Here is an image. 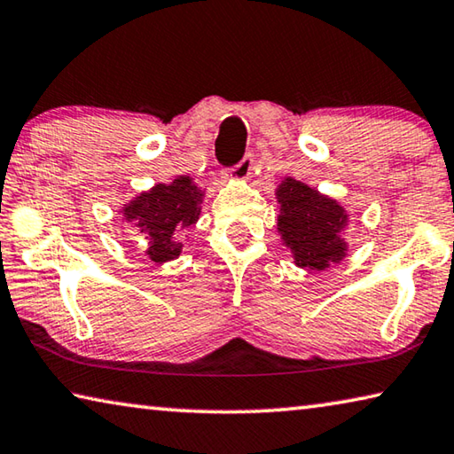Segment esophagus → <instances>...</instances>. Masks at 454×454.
I'll return each instance as SVG.
<instances>
[{
    "instance_id": "esophagus-1",
    "label": "esophagus",
    "mask_w": 454,
    "mask_h": 454,
    "mask_svg": "<svg viewBox=\"0 0 454 454\" xmlns=\"http://www.w3.org/2000/svg\"><path fill=\"white\" fill-rule=\"evenodd\" d=\"M252 168H254V158H252V153H246L240 162L224 172V176H226V178H232V180H248L250 174H252Z\"/></svg>"
}]
</instances>
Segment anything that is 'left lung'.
Here are the masks:
<instances>
[{
    "label": "left lung",
    "instance_id": "8db88e82",
    "mask_svg": "<svg viewBox=\"0 0 454 454\" xmlns=\"http://www.w3.org/2000/svg\"><path fill=\"white\" fill-rule=\"evenodd\" d=\"M276 196L280 202L278 232L298 266L325 270L330 262L342 260L347 252L342 238L347 212L336 200L318 194L294 178L284 180Z\"/></svg>",
    "mask_w": 454,
    "mask_h": 454
}]
</instances>
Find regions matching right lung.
Returning <instances> with one entry per match:
<instances>
[{"label":"right lung","instance_id":"obj_1","mask_svg":"<svg viewBox=\"0 0 454 454\" xmlns=\"http://www.w3.org/2000/svg\"><path fill=\"white\" fill-rule=\"evenodd\" d=\"M204 192L188 176L172 184H156L150 192L124 206L126 220L148 238L145 254L152 262H168L182 254L184 232L196 224Z\"/></svg>","mask_w":454,"mask_h":454}]
</instances>
